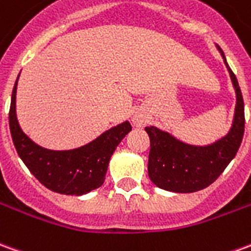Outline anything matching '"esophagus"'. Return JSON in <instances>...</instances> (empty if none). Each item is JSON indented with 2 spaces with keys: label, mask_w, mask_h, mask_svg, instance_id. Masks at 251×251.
<instances>
[{
  "label": "esophagus",
  "mask_w": 251,
  "mask_h": 251,
  "mask_svg": "<svg viewBox=\"0 0 251 251\" xmlns=\"http://www.w3.org/2000/svg\"><path fill=\"white\" fill-rule=\"evenodd\" d=\"M131 122H133V125L137 126V127H141V126L145 125V118H144L143 115H140V114H134L133 115V118H131Z\"/></svg>",
  "instance_id": "1"
}]
</instances>
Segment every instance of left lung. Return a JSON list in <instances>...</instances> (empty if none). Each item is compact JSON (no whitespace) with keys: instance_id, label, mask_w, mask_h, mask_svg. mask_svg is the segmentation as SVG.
<instances>
[{"instance_id":"left-lung-1","label":"left lung","mask_w":251,"mask_h":251,"mask_svg":"<svg viewBox=\"0 0 251 251\" xmlns=\"http://www.w3.org/2000/svg\"><path fill=\"white\" fill-rule=\"evenodd\" d=\"M235 89V111L227 134L206 145H193L156 126L145 127L151 140L148 175L156 186L174 193H194L208 187L235 157L245 131V104L235 75L216 45Z\"/></svg>"}]
</instances>
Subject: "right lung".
I'll return each instance as SVG.
<instances>
[{
	"label": "right lung",
	"mask_w": 251,
	"mask_h": 251,
	"mask_svg": "<svg viewBox=\"0 0 251 251\" xmlns=\"http://www.w3.org/2000/svg\"><path fill=\"white\" fill-rule=\"evenodd\" d=\"M17 80L10 99V134L17 153L31 174L51 192L66 196H83L100 187L111 155L131 130L129 121L110 127L99 137L75 150H47L32 141L19 125L16 115Z\"/></svg>",
	"instance_id": "right-lung-1"
}]
</instances>
